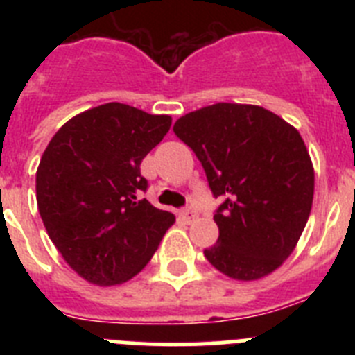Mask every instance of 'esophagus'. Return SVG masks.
<instances>
[{"instance_id":"1","label":"esophagus","mask_w":355,"mask_h":355,"mask_svg":"<svg viewBox=\"0 0 355 355\" xmlns=\"http://www.w3.org/2000/svg\"><path fill=\"white\" fill-rule=\"evenodd\" d=\"M180 215H181V218H183V220H187V222L196 220L197 216H199V215H197V211H193V209H183Z\"/></svg>"}]
</instances>
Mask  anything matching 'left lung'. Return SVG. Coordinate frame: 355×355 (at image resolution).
<instances>
[{
	"mask_svg": "<svg viewBox=\"0 0 355 355\" xmlns=\"http://www.w3.org/2000/svg\"><path fill=\"white\" fill-rule=\"evenodd\" d=\"M174 133L202 163L213 196L224 199L206 259L236 281L277 270L297 247L315 193L299 131L263 106L216 103L178 119Z\"/></svg>",
	"mask_w": 355,
	"mask_h": 355,
	"instance_id": "8db88e82",
	"label": "left lung"
}]
</instances>
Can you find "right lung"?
Listing matches in <instances>:
<instances>
[{"label":"right lung","instance_id":"1","mask_svg":"<svg viewBox=\"0 0 355 355\" xmlns=\"http://www.w3.org/2000/svg\"><path fill=\"white\" fill-rule=\"evenodd\" d=\"M172 117L106 103L67 121L37 168V206L72 270L96 286L130 281L175 222L144 199L140 163L168 133Z\"/></svg>","mask_w":355,"mask_h":355}]
</instances>
